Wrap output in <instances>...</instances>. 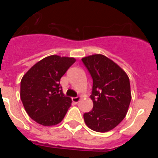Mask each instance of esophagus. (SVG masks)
Segmentation results:
<instances>
[{"mask_svg":"<svg viewBox=\"0 0 158 158\" xmlns=\"http://www.w3.org/2000/svg\"><path fill=\"white\" fill-rule=\"evenodd\" d=\"M81 98H82L81 96H77V97H73L72 101L73 102V103H75V104H77L78 102L80 101V100Z\"/></svg>","mask_w":158,"mask_h":158,"instance_id":"esophagus-1","label":"esophagus"}]
</instances>
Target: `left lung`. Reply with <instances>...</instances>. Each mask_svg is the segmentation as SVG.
<instances>
[{
    "instance_id": "left-lung-1",
    "label": "left lung",
    "mask_w": 158,
    "mask_h": 158,
    "mask_svg": "<svg viewBox=\"0 0 158 158\" xmlns=\"http://www.w3.org/2000/svg\"><path fill=\"white\" fill-rule=\"evenodd\" d=\"M93 80V107L84 114L85 123L96 132H107L123 121L131 100L130 80L126 72L103 54L81 58Z\"/></svg>"
}]
</instances>
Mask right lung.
I'll return each instance as SVG.
<instances>
[{"mask_svg":"<svg viewBox=\"0 0 158 158\" xmlns=\"http://www.w3.org/2000/svg\"><path fill=\"white\" fill-rule=\"evenodd\" d=\"M76 62L74 58L50 55L31 67L20 81V98L27 115L40 125L62 121L72 104L64 95L60 79Z\"/></svg>","mask_w":158,"mask_h":158,"instance_id":"add662e5","label":"right lung"}]
</instances>
